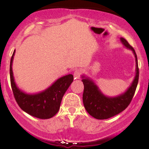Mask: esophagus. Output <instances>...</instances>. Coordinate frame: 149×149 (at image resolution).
I'll return each mask as SVG.
<instances>
[{
    "instance_id": "obj_1",
    "label": "esophagus",
    "mask_w": 149,
    "mask_h": 149,
    "mask_svg": "<svg viewBox=\"0 0 149 149\" xmlns=\"http://www.w3.org/2000/svg\"><path fill=\"white\" fill-rule=\"evenodd\" d=\"M80 76H81V71L80 70H76L73 73V76L75 79H79Z\"/></svg>"
}]
</instances>
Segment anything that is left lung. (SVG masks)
I'll list each match as a JSON object with an SVG mask.
<instances>
[{"instance_id":"obj_1","label":"left lung","mask_w":149,"mask_h":149,"mask_svg":"<svg viewBox=\"0 0 149 149\" xmlns=\"http://www.w3.org/2000/svg\"><path fill=\"white\" fill-rule=\"evenodd\" d=\"M120 40L127 48L132 51L136 61V76L125 92L118 97H107L101 92L97 85L90 78L84 76H82V81L84 85L83 104L88 113L96 119H108L122 112L130 104L136 91L139 74L136 54L134 48L124 38H120Z\"/></svg>"}]
</instances>
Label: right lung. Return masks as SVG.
<instances>
[{
    "label": "right lung",
    "mask_w": 149,
    "mask_h": 149,
    "mask_svg": "<svg viewBox=\"0 0 149 149\" xmlns=\"http://www.w3.org/2000/svg\"><path fill=\"white\" fill-rule=\"evenodd\" d=\"M15 50L11 57L10 76L12 90L17 103L22 110L29 115L40 119H48L59 110L62 97L73 80V76L69 74L59 78L53 84L40 93L29 95L17 87L13 76V61Z\"/></svg>",
    "instance_id": "right-lung-1"
}]
</instances>
